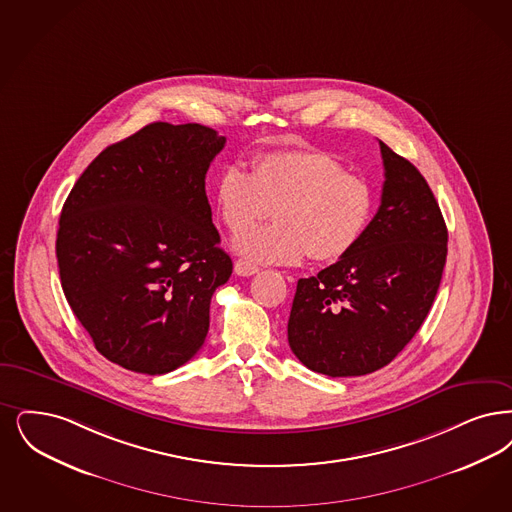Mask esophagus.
<instances>
[{
	"mask_svg": "<svg viewBox=\"0 0 512 512\" xmlns=\"http://www.w3.org/2000/svg\"><path fill=\"white\" fill-rule=\"evenodd\" d=\"M234 272H236L238 276H253V274L259 272V266L249 263L246 259H238V261L234 263Z\"/></svg>",
	"mask_w": 512,
	"mask_h": 512,
	"instance_id": "34e87169",
	"label": "esophagus"
}]
</instances>
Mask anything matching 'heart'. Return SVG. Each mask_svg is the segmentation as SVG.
<instances>
[{
  "instance_id": "obj_1",
  "label": "heart",
  "mask_w": 512,
  "mask_h": 512,
  "mask_svg": "<svg viewBox=\"0 0 512 512\" xmlns=\"http://www.w3.org/2000/svg\"><path fill=\"white\" fill-rule=\"evenodd\" d=\"M215 204L232 234L275 213L277 223L240 234L234 247L255 263L289 265L305 257H345L366 232L373 186L322 150L268 152L246 165L228 164L217 177Z\"/></svg>"
}]
</instances>
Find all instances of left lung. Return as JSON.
<instances>
[{"instance_id":"obj_1","label":"left lung","mask_w":512,"mask_h":512,"mask_svg":"<svg viewBox=\"0 0 512 512\" xmlns=\"http://www.w3.org/2000/svg\"><path fill=\"white\" fill-rule=\"evenodd\" d=\"M381 205L335 265L301 278L287 322L293 354L316 373L385 368L425 322L448 255V228L419 169L379 141Z\"/></svg>"}]
</instances>
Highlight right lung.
<instances>
[{
	"label": "right lung",
	"instance_id": "1",
	"mask_svg": "<svg viewBox=\"0 0 512 512\" xmlns=\"http://www.w3.org/2000/svg\"><path fill=\"white\" fill-rule=\"evenodd\" d=\"M225 143L200 123H150L104 148L70 190L62 291L106 360L164 375L204 345L211 297L232 274L205 196Z\"/></svg>",
	"mask_w": 512,
	"mask_h": 512
}]
</instances>
